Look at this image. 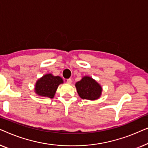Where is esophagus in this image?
Returning <instances> with one entry per match:
<instances>
[{"label": "esophagus", "mask_w": 148, "mask_h": 148, "mask_svg": "<svg viewBox=\"0 0 148 148\" xmlns=\"http://www.w3.org/2000/svg\"><path fill=\"white\" fill-rule=\"evenodd\" d=\"M66 82H67L68 84H71V83H72V80H71V78L67 79V80H66Z\"/></svg>", "instance_id": "34e87169"}]
</instances>
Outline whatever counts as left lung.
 <instances>
[{"label":"left lung","mask_w":148,"mask_h":148,"mask_svg":"<svg viewBox=\"0 0 148 148\" xmlns=\"http://www.w3.org/2000/svg\"><path fill=\"white\" fill-rule=\"evenodd\" d=\"M75 86L80 98L90 101L99 99L103 90L101 85L90 76H84Z\"/></svg>","instance_id":"obj_1"}]
</instances>
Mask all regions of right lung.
I'll list each match as a JSON object with an SVG mask.
<instances>
[{
  "label": "right lung",
  "mask_w": 148,
  "mask_h": 148,
  "mask_svg": "<svg viewBox=\"0 0 148 148\" xmlns=\"http://www.w3.org/2000/svg\"><path fill=\"white\" fill-rule=\"evenodd\" d=\"M63 82L60 76H53L51 74H45L35 83V92L40 97L53 99L58 86Z\"/></svg>",
  "instance_id": "obj_1"
}]
</instances>
